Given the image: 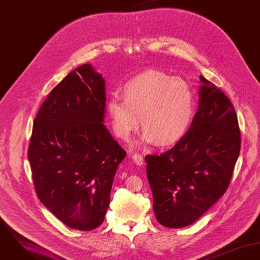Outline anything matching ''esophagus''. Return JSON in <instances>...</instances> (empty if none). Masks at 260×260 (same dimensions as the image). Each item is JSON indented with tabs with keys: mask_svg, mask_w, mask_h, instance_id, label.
Listing matches in <instances>:
<instances>
[{
	"mask_svg": "<svg viewBox=\"0 0 260 260\" xmlns=\"http://www.w3.org/2000/svg\"><path fill=\"white\" fill-rule=\"evenodd\" d=\"M132 157H133V160H134V162H135L136 165H138V166H143V165H144V156H143L142 154H140V153H134Z\"/></svg>",
	"mask_w": 260,
	"mask_h": 260,
	"instance_id": "34e87169",
	"label": "esophagus"
}]
</instances>
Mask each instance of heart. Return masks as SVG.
<instances>
[{"label": "heart", "mask_w": 260, "mask_h": 260, "mask_svg": "<svg viewBox=\"0 0 260 260\" xmlns=\"http://www.w3.org/2000/svg\"><path fill=\"white\" fill-rule=\"evenodd\" d=\"M123 99L113 94L108 112L117 137L128 140L139 127L144 141L167 146L179 141L191 124L196 95L184 80L159 71H149L129 80L122 89Z\"/></svg>", "instance_id": "heart-1"}]
</instances>
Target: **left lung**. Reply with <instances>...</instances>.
Segmentation results:
<instances>
[{
  "mask_svg": "<svg viewBox=\"0 0 260 260\" xmlns=\"http://www.w3.org/2000/svg\"><path fill=\"white\" fill-rule=\"evenodd\" d=\"M199 110L189 129L168 151L145 156L157 221L170 229L196 222L230 186L240 151V129L230 99L200 76Z\"/></svg>",
  "mask_w": 260,
  "mask_h": 260,
  "instance_id": "1",
  "label": "left lung"
}]
</instances>
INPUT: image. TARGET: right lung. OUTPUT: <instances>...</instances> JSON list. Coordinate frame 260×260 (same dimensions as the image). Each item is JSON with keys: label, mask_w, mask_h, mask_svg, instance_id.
<instances>
[{"label": "right lung", "mask_w": 260, "mask_h": 260, "mask_svg": "<svg viewBox=\"0 0 260 260\" xmlns=\"http://www.w3.org/2000/svg\"><path fill=\"white\" fill-rule=\"evenodd\" d=\"M104 78L86 63L52 89L34 120L29 158L41 202L71 229L105 220L125 150L104 124Z\"/></svg>", "instance_id": "add662e5"}]
</instances>
